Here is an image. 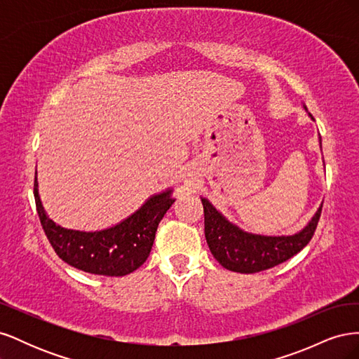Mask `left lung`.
Listing matches in <instances>:
<instances>
[{
    "label": "left lung",
    "mask_w": 359,
    "mask_h": 359,
    "mask_svg": "<svg viewBox=\"0 0 359 359\" xmlns=\"http://www.w3.org/2000/svg\"><path fill=\"white\" fill-rule=\"evenodd\" d=\"M202 205L205 215V238L212 256L226 269L241 274H253L269 269L299 253L313 238L322 212L320 205L311 222L295 235L264 236L241 231L238 226L227 222L203 198Z\"/></svg>",
    "instance_id": "obj_1"
}]
</instances>
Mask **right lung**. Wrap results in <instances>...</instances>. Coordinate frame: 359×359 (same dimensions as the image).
<instances>
[{"mask_svg": "<svg viewBox=\"0 0 359 359\" xmlns=\"http://www.w3.org/2000/svg\"><path fill=\"white\" fill-rule=\"evenodd\" d=\"M170 194L168 190L149 198L135 214L109 229L81 232L64 229L49 219L39 198L37 177L34 180L39 219L60 259L85 273L109 277L133 273L148 259L158 223L175 202Z\"/></svg>", "mask_w": 359, "mask_h": 359, "instance_id": "1", "label": "right lung"}]
</instances>
